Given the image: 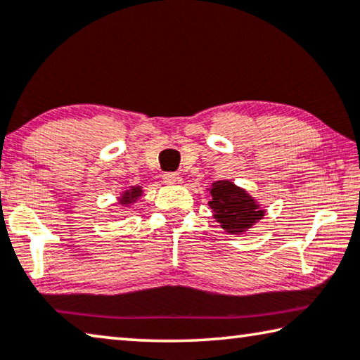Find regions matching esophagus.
<instances>
[{
	"instance_id": "esophagus-1",
	"label": "esophagus",
	"mask_w": 360,
	"mask_h": 360,
	"mask_svg": "<svg viewBox=\"0 0 360 360\" xmlns=\"http://www.w3.org/2000/svg\"><path fill=\"white\" fill-rule=\"evenodd\" d=\"M163 181L167 182L169 186H178L182 182V179L179 178L178 173H165L163 174Z\"/></svg>"
}]
</instances>
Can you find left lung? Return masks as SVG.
I'll return each instance as SVG.
<instances>
[{
    "label": "left lung",
    "instance_id": "left-lung-1",
    "mask_svg": "<svg viewBox=\"0 0 360 360\" xmlns=\"http://www.w3.org/2000/svg\"><path fill=\"white\" fill-rule=\"evenodd\" d=\"M208 205L213 210L214 219L229 233H242L264 216V210L229 181L213 182Z\"/></svg>",
    "mask_w": 360,
    "mask_h": 360
}]
</instances>
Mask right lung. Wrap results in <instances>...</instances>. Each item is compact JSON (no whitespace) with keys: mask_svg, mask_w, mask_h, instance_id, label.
I'll use <instances>...</instances> for the list:
<instances>
[{"mask_svg":"<svg viewBox=\"0 0 360 360\" xmlns=\"http://www.w3.org/2000/svg\"><path fill=\"white\" fill-rule=\"evenodd\" d=\"M141 187H133V189H129V191H127L123 193V197H122V202L123 205H128V203H133L134 202V198H138L139 195H141Z\"/></svg>","mask_w":360,"mask_h":360,"instance_id":"add662e5","label":"right lung"}]
</instances>
